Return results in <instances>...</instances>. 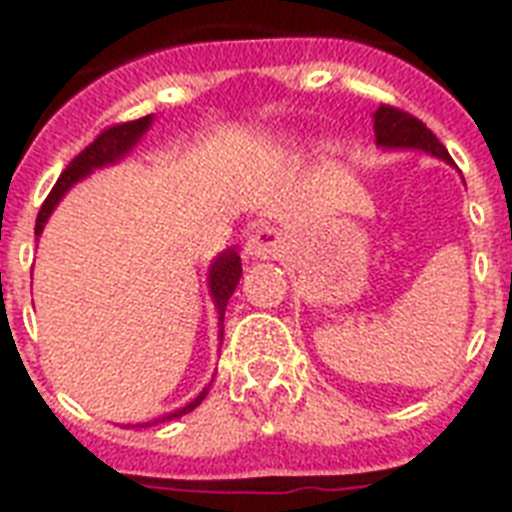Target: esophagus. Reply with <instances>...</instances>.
Here are the masks:
<instances>
[{"label":"esophagus","instance_id":"esophagus-1","mask_svg":"<svg viewBox=\"0 0 512 512\" xmlns=\"http://www.w3.org/2000/svg\"><path fill=\"white\" fill-rule=\"evenodd\" d=\"M284 249V236L276 228H260L247 239V257H276Z\"/></svg>","mask_w":512,"mask_h":512}]
</instances>
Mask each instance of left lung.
<instances>
[{
  "instance_id": "1",
  "label": "left lung",
  "mask_w": 512,
  "mask_h": 512,
  "mask_svg": "<svg viewBox=\"0 0 512 512\" xmlns=\"http://www.w3.org/2000/svg\"><path fill=\"white\" fill-rule=\"evenodd\" d=\"M374 138L382 148H417L452 164V156L438 143L436 135L420 119H414L401 108L380 106L374 111Z\"/></svg>"
}]
</instances>
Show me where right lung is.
<instances>
[{"label":"right lung","instance_id":"right-lung-1","mask_svg":"<svg viewBox=\"0 0 512 512\" xmlns=\"http://www.w3.org/2000/svg\"><path fill=\"white\" fill-rule=\"evenodd\" d=\"M151 119H154V116H143V119H135V122H124V124H116V127H108V130H103L98 138L92 140L90 146L84 148L82 154L74 156V162L68 164L66 170H63V175L58 177V183L52 185L50 196L44 199L42 209H39V215H36V228H34L36 236H42L47 217L52 215V209L58 207V201L66 196L68 188H71L74 183H79L82 177L90 175L92 170L108 167V164H116L122 156L130 154L132 146H135V143L146 135L148 127H151ZM239 279H241L239 252H236V249H225L223 255H217L215 263L209 265V292H212L215 308L217 313H220V324H223L225 305H228V300H231L233 289H236ZM220 337H223V329H220ZM207 393L209 388H204L199 396L193 398L191 404H185L183 409H177V412L172 414H164V417H159V420L154 422L175 420V417H183V414L193 412V409L207 398Z\"/></svg>","mask_w":512,"mask_h":512}]
</instances>
